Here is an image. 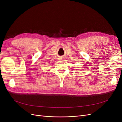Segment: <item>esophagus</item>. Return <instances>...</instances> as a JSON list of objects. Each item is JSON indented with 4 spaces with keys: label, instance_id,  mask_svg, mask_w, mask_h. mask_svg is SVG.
Here are the masks:
<instances>
[{
    "label": "esophagus",
    "instance_id": "34e87169",
    "mask_svg": "<svg viewBox=\"0 0 122 122\" xmlns=\"http://www.w3.org/2000/svg\"><path fill=\"white\" fill-rule=\"evenodd\" d=\"M63 60H64L63 57H61L60 58V61H62Z\"/></svg>",
    "mask_w": 122,
    "mask_h": 122
}]
</instances>
